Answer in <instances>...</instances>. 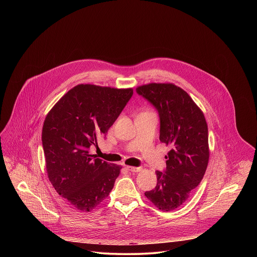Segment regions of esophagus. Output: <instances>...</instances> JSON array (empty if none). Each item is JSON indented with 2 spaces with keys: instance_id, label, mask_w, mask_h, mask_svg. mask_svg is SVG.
Returning a JSON list of instances; mask_svg holds the SVG:
<instances>
[{
  "instance_id": "1",
  "label": "esophagus",
  "mask_w": 257,
  "mask_h": 257,
  "mask_svg": "<svg viewBox=\"0 0 257 257\" xmlns=\"http://www.w3.org/2000/svg\"><path fill=\"white\" fill-rule=\"evenodd\" d=\"M126 169L132 172H139L142 170L141 167H135V166H126Z\"/></svg>"
}]
</instances>
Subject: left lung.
<instances>
[{
  "mask_svg": "<svg viewBox=\"0 0 257 257\" xmlns=\"http://www.w3.org/2000/svg\"><path fill=\"white\" fill-rule=\"evenodd\" d=\"M137 93L158 111L161 143L170 146L166 169L156 171L157 184L145 193L159 210L180 207L202 181L209 162L208 125L203 111L174 84L151 83Z\"/></svg>",
  "mask_w": 257,
  "mask_h": 257,
  "instance_id": "left-lung-1",
  "label": "left lung"
}]
</instances>
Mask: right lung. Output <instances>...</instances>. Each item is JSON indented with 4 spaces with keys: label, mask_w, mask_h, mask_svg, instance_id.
<instances>
[{
    "label": "right lung",
    "mask_w": 257,
    "mask_h": 257,
    "mask_svg": "<svg viewBox=\"0 0 257 257\" xmlns=\"http://www.w3.org/2000/svg\"><path fill=\"white\" fill-rule=\"evenodd\" d=\"M134 94L91 84L69 90L47 113L42 147L49 181L79 211L90 212L110 194L121 167L89 154L106 137Z\"/></svg>",
    "instance_id": "obj_1"
}]
</instances>
